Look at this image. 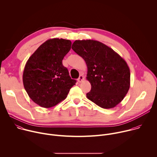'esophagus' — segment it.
I'll return each instance as SVG.
<instances>
[{
	"label": "esophagus",
	"mask_w": 157,
	"mask_h": 157,
	"mask_svg": "<svg viewBox=\"0 0 157 157\" xmlns=\"http://www.w3.org/2000/svg\"><path fill=\"white\" fill-rule=\"evenodd\" d=\"M83 81H84V77H83V76H82V75L79 76V78L78 79V81L79 82H82Z\"/></svg>",
	"instance_id": "obj_1"
}]
</instances>
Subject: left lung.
<instances>
[{
  "mask_svg": "<svg viewBox=\"0 0 157 157\" xmlns=\"http://www.w3.org/2000/svg\"><path fill=\"white\" fill-rule=\"evenodd\" d=\"M72 49L85 61L91 90L86 97L104 109L115 107L128 91L130 73L126 61L111 48L93 40H76Z\"/></svg>",
  "mask_w": 157,
  "mask_h": 157,
  "instance_id": "8db88e82",
  "label": "left lung"
}]
</instances>
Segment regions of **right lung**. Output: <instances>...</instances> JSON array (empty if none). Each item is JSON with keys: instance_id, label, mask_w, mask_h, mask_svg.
Wrapping results in <instances>:
<instances>
[{"instance_id": "right-lung-1", "label": "right lung", "mask_w": 157, "mask_h": 157, "mask_svg": "<svg viewBox=\"0 0 157 157\" xmlns=\"http://www.w3.org/2000/svg\"><path fill=\"white\" fill-rule=\"evenodd\" d=\"M71 41L63 38L47 40L31 55L23 73L24 88L38 105L50 108L65 99L76 81L72 79L62 60Z\"/></svg>"}]
</instances>
